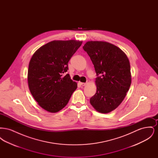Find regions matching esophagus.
<instances>
[{
  "instance_id": "34e87169",
  "label": "esophagus",
  "mask_w": 158,
  "mask_h": 158,
  "mask_svg": "<svg viewBox=\"0 0 158 158\" xmlns=\"http://www.w3.org/2000/svg\"><path fill=\"white\" fill-rule=\"evenodd\" d=\"M79 84L81 86H85L86 85V83L79 82Z\"/></svg>"
}]
</instances>
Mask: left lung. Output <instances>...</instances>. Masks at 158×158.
<instances>
[{
    "label": "left lung",
    "instance_id": "8db88e82",
    "mask_svg": "<svg viewBox=\"0 0 158 158\" xmlns=\"http://www.w3.org/2000/svg\"><path fill=\"white\" fill-rule=\"evenodd\" d=\"M83 48L99 75L95 81L97 92L90 98V104L99 113H110L120 105L131 83L127 56L120 48L106 41H89Z\"/></svg>",
    "mask_w": 158,
    "mask_h": 158
}]
</instances>
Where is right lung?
<instances>
[{"label": "right lung", "mask_w": 158, "mask_h": 158, "mask_svg": "<svg viewBox=\"0 0 158 158\" xmlns=\"http://www.w3.org/2000/svg\"><path fill=\"white\" fill-rule=\"evenodd\" d=\"M82 41L54 40L40 47L31 59L28 83L38 104L49 113L62 110L77 88L70 75L68 62Z\"/></svg>", "instance_id": "1"}]
</instances>
